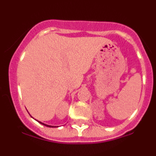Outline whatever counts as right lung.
Wrapping results in <instances>:
<instances>
[{"mask_svg":"<svg viewBox=\"0 0 156 156\" xmlns=\"http://www.w3.org/2000/svg\"><path fill=\"white\" fill-rule=\"evenodd\" d=\"M39 122V121H38ZM39 123H41V124H42V125H45V126H47V127H49V128H55V126H51V125H45V124H44V123H42V122H39Z\"/></svg>","mask_w":156,"mask_h":156,"instance_id":"obj_1","label":"right lung"}]
</instances>
